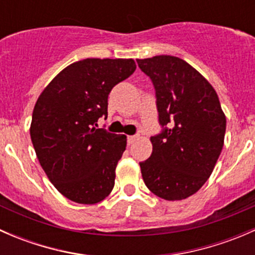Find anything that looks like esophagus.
Masks as SVG:
<instances>
[{
	"mask_svg": "<svg viewBox=\"0 0 255 255\" xmlns=\"http://www.w3.org/2000/svg\"><path fill=\"white\" fill-rule=\"evenodd\" d=\"M135 139H137V135H128V137H127V143H128V145H130V144L134 143Z\"/></svg>",
	"mask_w": 255,
	"mask_h": 255,
	"instance_id": "obj_1",
	"label": "esophagus"
}]
</instances>
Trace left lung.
Listing matches in <instances>:
<instances>
[{
    "instance_id": "left-lung-1",
    "label": "left lung",
    "mask_w": 255,
    "mask_h": 255,
    "mask_svg": "<svg viewBox=\"0 0 255 255\" xmlns=\"http://www.w3.org/2000/svg\"><path fill=\"white\" fill-rule=\"evenodd\" d=\"M155 90L161 132L150 138L151 155L140 161L149 190L169 201L199 191L223 148L226 116L215 89L182 59H137Z\"/></svg>"
}]
</instances>
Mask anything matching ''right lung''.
I'll return each mask as SVG.
<instances>
[{
	"label": "right lung",
	"instance_id": "add662e5",
	"mask_svg": "<svg viewBox=\"0 0 255 255\" xmlns=\"http://www.w3.org/2000/svg\"><path fill=\"white\" fill-rule=\"evenodd\" d=\"M134 70L133 59H84L60 71L37 100L30 139L43 170L66 199L94 205L112 191L127 137L96 126L107 117L111 90Z\"/></svg>",
	"mask_w": 255,
	"mask_h": 255
}]
</instances>
